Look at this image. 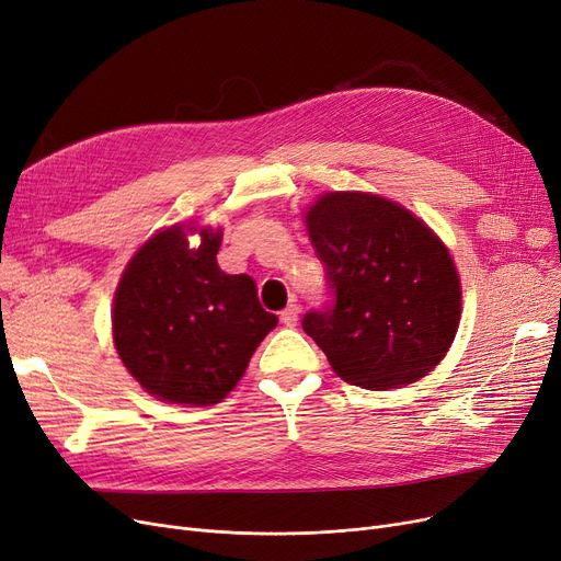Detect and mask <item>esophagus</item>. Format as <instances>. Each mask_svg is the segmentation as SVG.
Instances as JSON below:
<instances>
[{
    "label": "esophagus",
    "instance_id": "esophagus-1",
    "mask_svg": "<svg viewBox=\"0 0 561 561\" xmlns=\"http://www.w3.org/2000/svg\"><path fill=\"white\" fill-rule=\"evenodd\" d=\"M298 311H300V307L296 302H290L284 311H279V321L288 328H294L298 323Z\"/></svg>",
    "mask_w": 561,
    "mask_h": 561
}]
</instances>
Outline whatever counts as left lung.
I'll return each mask as SVG.
<instances>
[{
  "mask_svg": "<svg viewBox=\"0 0 561 561\" xmlns=\"http://www.w3.org/2000/svg\"><path fill=\"white\" fill-rule=\"evenodd\" d=\"M332 302L305 332L351 385L394 389L437 367L458 330L460 279L420 217L367 192H328L305 213Z\"/></svg>",
  "mask_w": 561,
  "mask_h": 561,
  "instance_id": "1",
  "label": "left lung"
}]
</instances>
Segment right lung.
<instances>
[{
	"label": "right lung",
	"instance_id": "obj_1",
	"mask_svg": "<svg viewBox=\"0 0 561 561\" xmlns=\"http://www.w3.org/2000/svg\"><path fill=\"white\" fill-rule=\"evenodd\" d=\"M199 238L190 248L185 227L174 225L146 240L112 311L114 346L133 378L160 401L183 405L220 403L277 325L254 279L217 265L222 231L206 227Z\"/></svg>",
	"mask_w": 561,
	"mask_h": 561
}]
</instances>
